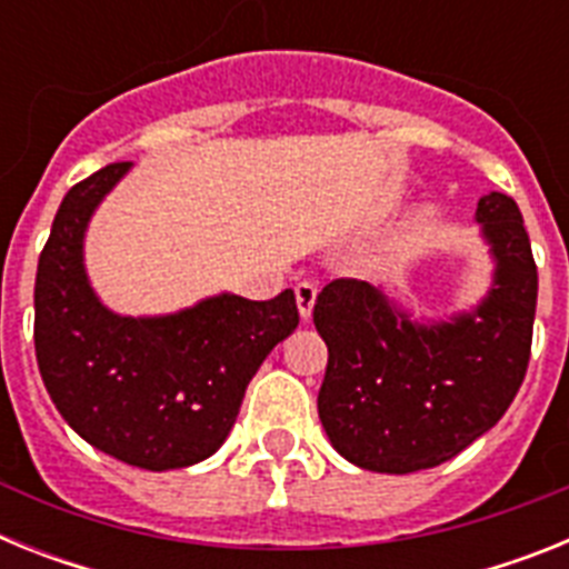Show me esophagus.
Here are the masks:
<instances>
[{
    "instance_id": "esophagus-1",
    "label": "esophagus",
    "mask_w": 569,
    "mask_h": 569,
    "mask_svg": "<svg viewBox=\"0 0 569 569\" xmlns=\"http://www.w3.org/2000/svg\"><path fill=\"white\" fill-rule=\"evenodd\" d=\"M316 296H319V288H316L313 281H299V284H296V305H299V316L305 321L313 316Z\"/></svg>"
}]
</instances>
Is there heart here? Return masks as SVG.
<instances>
[{
  "instance_id": "1",
  "label": "heart",
  "mask_w": 569,
  "mask_h": 569,
  "mask_svg": "<svg viewBox=\"0 0 569 569\" xmlns=\"http://www.w3.org/2000/svg\"><path fill=\"white\" fill-rule=\"evenodd\" d=\"M427 222V216H421V224H425Z\"/></svg>"
}]
</instances>
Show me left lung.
Listing matches in <instances>:
<instances>
[{
  "label": "left lung",
  "mask_w": 569,
  "mask_h": 569,
  "mask_svg": "<svg viewBox=\"0 0 569 569\" xmlns=\"http://www.w3.org/2000/svg\"><path fill=\"white\" fill-rule=\"evenodd\" d=\"M492 281L472 310L416 321L373 284L336 279L313 308L328 345L319 419L336 453L373 472L427 470L485 436L519 393L539 273L519 204L479 199Z\"/></svg>",
  "instance_id": "obj_1"
}]
</instances>
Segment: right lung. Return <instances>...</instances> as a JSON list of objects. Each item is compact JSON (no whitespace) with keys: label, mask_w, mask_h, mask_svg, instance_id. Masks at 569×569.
Returning a JSON list of instances; mask_svg holds the SVG:
<instances>
[{"label":"right lung","mask_w":569,"mask_h":569,"mask_svg":"<svg viewBox=\"0 0 569 569\" xmlns=\"http://www.w3.org/2000/svg\"><path fill=\"white\" fill-rule=\"evenodd\" d=\"M130 168L97 170L59 204L39 256L33 345L50 399L88 445L142 470H179L224 445L250 379L299 310L293 290L270 301L219 293L168 316L104 308L84 270V233Z\"/></svg>","instance_id":"add662e5"}]
</instances>
